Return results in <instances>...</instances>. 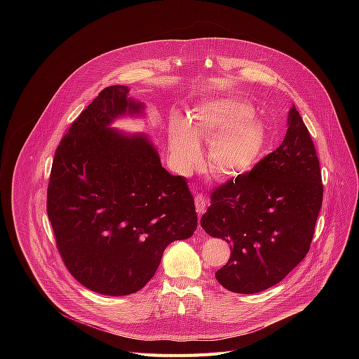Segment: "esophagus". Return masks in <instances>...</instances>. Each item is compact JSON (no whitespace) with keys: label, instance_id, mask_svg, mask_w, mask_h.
<instances>
[{"label":"esophagus","instance_id":"1","mask_svg":"<svg viewBox=\"0 0 359 359\" xmlns=\"http://www.w3.org/2000/svg\"><path fill=\"white\" fill-rule=\"evenodd\" d=\"M195 207H196V212L199 215H202L205 211V207H207V201H205L203 195H196L195 196Z\"/></svg>","mask_w":359,"mask_h":359}]
</instances>
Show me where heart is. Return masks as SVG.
I'll return each mask as SVG.
<instances>
[{"instance_id": "b5f03b06", "label": "heart", "mask_w": 359, "mask_h": 359, "mask_svg": "<svg viewBox=\"0 0 359 359\" xmlns=\"http://www.w3.org/2000/svg\"><path fill=\"white\" fill-rule=\"evenodd\" d=\"M253 106L236 97L210 100L196 106L191 121L174 116L168 145L174 165L188 174L202 158L199 141L210 142L208 163L221 178H235L255 167L266 142V131L253 116Z\"/></svg>"}]
</instances>
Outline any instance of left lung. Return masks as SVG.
<instances>
[{
  "label": "left lung",
  "mask_w": 359,
  "mask_h": 359,
  "mask_svg": "<svg viewBox=\"0 0 359 359\" xmlns=\"http://www.w3.org/2000/svg\"><path fill=\"white\" fill-rule=\"evenodd\" d=\"M322 198L316 151L293 106L280 147L211 194L201 225L231 245L215 279L242 294L279 283L307 256Z\"/></svg>",
  "instance_id": "1"
}]
</instances>
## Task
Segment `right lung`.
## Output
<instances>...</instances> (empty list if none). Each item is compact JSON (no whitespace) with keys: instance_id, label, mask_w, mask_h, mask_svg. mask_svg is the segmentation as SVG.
Listing matches in <instances>:
<instances>
[{"instance_id":"right-lung-1","label":"right lung","mask_w":359,"mask_h":359,"mask_svg":"<svg viewBox=\"0 0 359 359\" xmlns=\"http://www.w3.org/2000/svg\"><path fill=\"white\" fill-rule=\"evenodd\" d=\"M130 88L111 86L81 111L52 161L47 212L69 272L104 296H127L152 278L165 248L194 235L195 202L187 181L161 167L144 134L110 127L142 116Z\"/></svg>"}]
</instances>
